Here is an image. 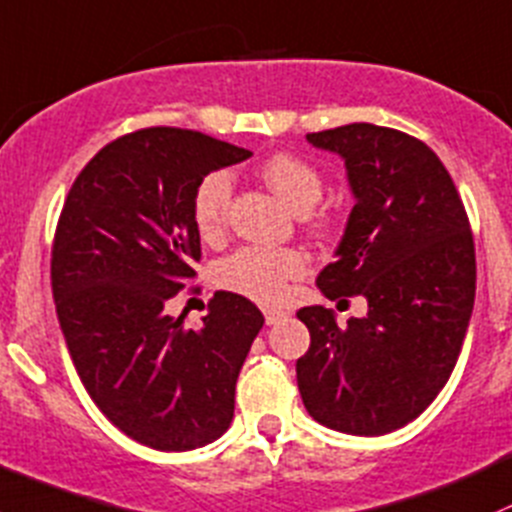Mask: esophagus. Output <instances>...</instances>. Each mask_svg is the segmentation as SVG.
Masks as SVG:
<instances>
[{"instance_id": "obj_1", "label": "esophagus", "mask_w": 512, "mask_h": 512, "mask_svg": "<svg viewBox=\"0 0 512 512\" xmlns=\"http://www.w3.org/2000/svg\"><path fill=\"white\" fill-rule=\"evenodd\" d=\"M263 315H266V324H276V322L283 320V317L288 315V312H285V310H276V307H271V310H263Z\"/></svg>"}]
</instances>
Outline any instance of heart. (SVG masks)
Segmentation results:
<instances>
[{
	"mask_svg": "<svg viewBox=\"0 0 512 512\" xmlns=\"http://www.w3.org/2000/svg\"><path fill=\"white\" fill-rule=\"evenodd\" d=\"M268 185L295 214H307L322 200L324 180L320 170L290 153H278L258 168ZM232 202V178L224 170H214L197 183L192 195V222L202 239H219L227 227V212ZM305 256L295 249H268L246 246L219 263L217 280L222 288L236 295L276 305L288 295L290 280L302 276Z\"/></svg>",
	"mask_w": 512,
	"mask_h": 512,
	"instance_id": "b5f03b06",
	"label": "heart"
}]
</instances>
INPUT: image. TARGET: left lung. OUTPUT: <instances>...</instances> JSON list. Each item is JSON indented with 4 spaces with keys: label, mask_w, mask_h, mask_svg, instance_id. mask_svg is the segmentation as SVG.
<instances>
[{
    "label": "left lung",
    "mask_w": 512,
    "mask_h": 512,
    "mask_svg": "<svg viewBox=\"0 0 512 512\" xmlns=\"http://www.w3.org/2000/svg\"><path fill=\"white\" fill-rule=\"evenodd\" d=\"M307 141L342 158L354 195L317 288L329 300L364 295L368 312L339 327L327 307H302L310 349L295 364L298 388L320 425L378 437L415 420L452 376L474 310V236L452 175L422 141L364 122Z\"/></svg>",
    "instance_id": "8db88e82"
}]
</instances>
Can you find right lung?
Listing matches in <instances>:
<instances>
[{"instance_id":"obj_1","label":"right lung","mask_w":512,"mask_h":512,"mask_svg":"<svg viewBox=\"0 0 512 512\" xmlns=\"http://www.w3.org/2000/svg\"><path fill=\"white\" fill-rule=\"evenodd\" d=\"M251 156L200 131H134L82 168L60 212L51 283L75 371L112 425L161 452L229 430L236 378L263 327L254 302L227 290L200 327L166 312L200 258L197 183Z\"/></svg>"}]
</instances>
